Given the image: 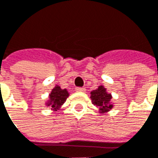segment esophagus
<instances>
[{"mask_svg": "<svg viewBox=\"0 0 158 158\" xmlns=\"http://www.w3.org/2000/svg\"><path fill=\"white\" fill-rule=\"evenodd\" d=\"M76 90L78 91V92H85L86 90H85V87H77L76 88Z\"/></svg>", "mask_w": 158, "mask_h": 158, "instance_id": "esophagus-1", "label": "esophagus"}]
</instances>
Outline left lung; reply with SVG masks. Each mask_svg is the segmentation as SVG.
Wrapping results in <instances>:
<instances>
[{
  "mask_svg": "<svg viewBox=\"0 0 158 158\" xmlns=\"http://www.w3.org/2000/svg\"><path fill=\"white\" fill-rule=\"evenodd\" d=\"M113 96L110 93L107 92L104 85H99L96 90L90 91V99L91 102L96 108L99 109V113L103 114L113 109L114 103L112 102Z\"/></svg>",
  "mask_w": 158,
  "mask_h": 158,
  "instance_id": "1",
  "label": "left lung"
}]
</instances>
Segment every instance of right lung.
Listing matches in <instances>:
<instances>
[{
	"label": "right lung",
	"instance_id": "1",
	"mask_svg": "<svg viewBox=\"0 0 158 158\" xmlns=\"http://www.w3.org/2000/svg\"><path fill=\"white\" fill-rule=\"evenodd\" d=\"M69 95L70 94L67 89H62L59 85H56L48 95V98L45 102V106L50 107L53 112H56L62 108Z\"/></svg>",
	"mask_w": 158,
	"mask_h": 158
}]
</instances>
